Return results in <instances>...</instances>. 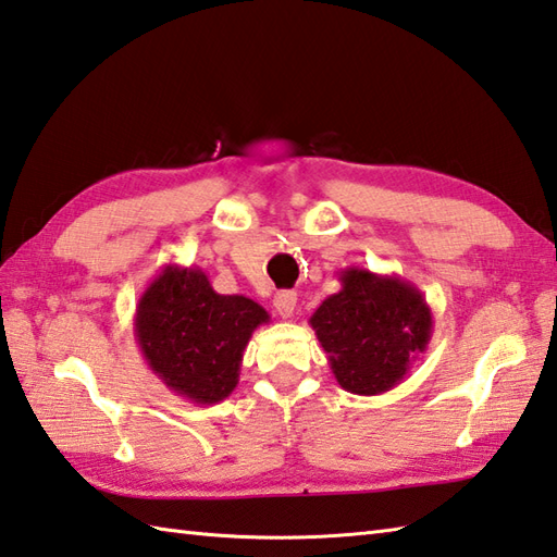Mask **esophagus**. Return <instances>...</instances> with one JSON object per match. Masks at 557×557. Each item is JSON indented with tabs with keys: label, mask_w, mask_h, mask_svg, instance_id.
<instances>
[{
	"label": "esophagus",
	"mask_w": 557,
	"mask_h": 557,
	"mask_svg": "<svg viewBox=\"0 0 557 557\" xmlns=\"http://www.w3.org/2000/svg\"><path fill=\"white\" fill-rule=\"evenodd\" d=\"M272 306H275V311L282 318H289L294 313V309H297V292H292V289L277 292L275 299H272Z\"/></svg>",
	"instance_id": "34e87169"
}]
</instances>
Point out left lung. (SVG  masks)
<instances>
[{
  "mask_svg": "<svg viewBox=\"0 0 557 557\" xmlns=\"http://www.w3.org/2000/svg\"><path fill=\"white\" fill-rule=\"evenodd\" d=\"M342 289L309 318L335 381L351 395H383L409 375L433 335L419 287L366 268L339 272Z\"/></svg>",
  "mask_w": 557,
  "mask_h": 557,
  "instance_id": "left-lung-1",
  "label": "left lung"
}]
</instances>
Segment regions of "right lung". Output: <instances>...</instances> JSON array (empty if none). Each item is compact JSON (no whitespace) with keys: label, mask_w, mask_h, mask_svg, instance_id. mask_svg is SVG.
<instances>
[{"label":"right lung","mask_w":557,"mask_h":557,"mask_svg":"<svg viewBox=\"0 0 557 557\" xmlns=\"http://www.w3.org/2000/svg\"><path fill=\"white\" fill-rule=\"evenodd\" d=\"M270 313L242 294H218L191 265H164L140 294L134 335L148 369L170 393L194 405H218L236 383L244 349Z\"/></svg>","instance_id":"right-lung-1"}]
</instances>
